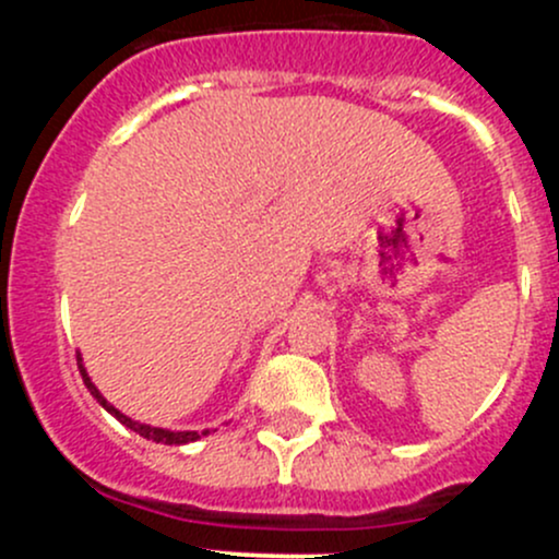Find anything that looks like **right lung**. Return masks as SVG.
Segmentation results:
<instances>
[{
	"label": "right lung",
	"instance_id": "right-lung-1",
	"mask_svg": "<svg viewBox=\"0 0 559 559\" xmlns=\"http://www.w3.org/2000/svg\"><path fill=\"white\" fill-rule=\"evenodd\" d=\"M78 370H81V376H83V384L88 386V392L94 394V397H97V403L103 405V408L107 411V414H112L116 416L118 421H121L123 427H129V430L132 432H138V436H143V438H148V441H156V443H165V447H183V443H191V441H200L202 436H207V432L211 430H202V432H194V430H180V432H173V430H162V427H151V425H140V421H134V419H129V416H123L121 411L118 408H112L110 403H107V400L103 397V392H99L97 386L92 384V379H88V373H86V368H83V359H81V354H78Z\"/></svg>",
	"mask_w": 559,
	"mask_h": 559
}]
</instances>
